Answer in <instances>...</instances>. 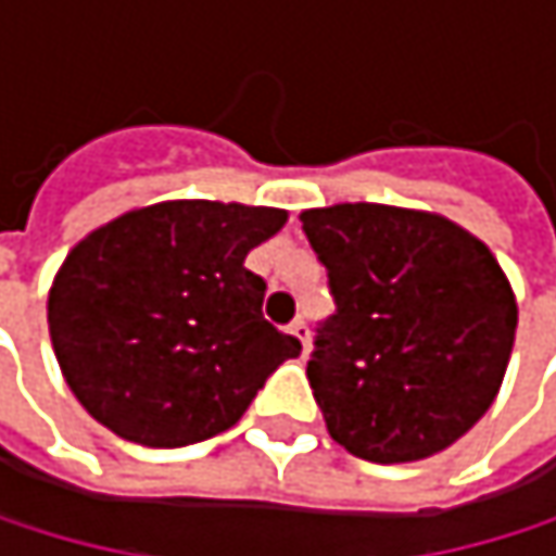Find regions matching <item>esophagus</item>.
I'll list each match as a JSON object with an SVG mask.
<instances>
[{"label":"esophagus","instance_id":"esophagus-1","mask_svg":"<svg viewBox=\"0 0 556 556\" xmlns=\"http://www.w3.org/2000/svg\"><path fill=\"white\" fill-rule=\"evenodd\" d=\"M290 337H296V340H300L303 353L309 350V327L303 324V319H293V324H290Z\"/></svg>","mask_w":556,"mask_h":556}]
</instances>
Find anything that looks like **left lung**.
I'll list each match as a JSON object with an SVG mask.
<instances>
[{
  "label": "left lung",
  "instance_id": "left-lung-1",
  "mask_svg": "<svg viewBox=\"0 0 556 556\" xmlns=\"http://www.w3.org/2000/svg\"><path fill=\"white\" fill-rule=\"evenodd\" d=\"M300 219L337 300L306 363L330 437L374 464L446 451L501 393L517 333L507 273L440 213L337 203Z\"/></svg>",
  "mask_w": 556,
  "mask_h": 556
}]
</instances>
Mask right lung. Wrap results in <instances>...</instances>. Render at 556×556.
Here are the masks:
<instances>
[{
  "label": "right lung",
  "instance_id": "obj_1",
  "mask_svg": "<svg viewBox=\"0 0 556 556\" xmlns=\"http://www.w3.org/2000/svg\"><path fill=\"white\" fill-rule=\"evenodd\" d=\"M287 210L166 200L129 210L62 260L46 319L59 370L92 420L142 446H186L237 424L300 340L263 319L247 253Z\"/></svg>",
  "mask_w": 556,
  "mask_h": 556
}]
</instances>
